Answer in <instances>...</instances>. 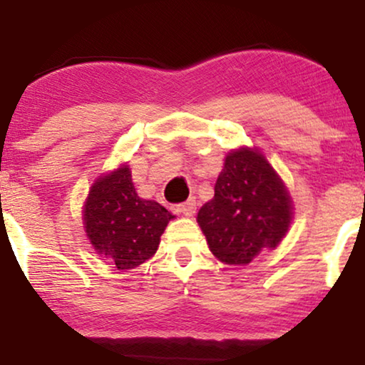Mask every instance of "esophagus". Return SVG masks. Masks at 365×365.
<instances>
[{
	"instance_id": "1",
	"label": "esophagus",
	"mask_w": 365,
	"mask_h": 365,
	"mask_svg": "<svg viewBox=\"0 0 365 365\" xmlns=\"http://www.w3.org/2000/svg\"><path fill=\"white\" fill-rule=\"evenodd\" d=\"M195 210H197V202L193 200V198H188L187 202L177 205V212L183 213V215H187V217H192L193 213H195Z\"/></svg>"
}]
</instances>
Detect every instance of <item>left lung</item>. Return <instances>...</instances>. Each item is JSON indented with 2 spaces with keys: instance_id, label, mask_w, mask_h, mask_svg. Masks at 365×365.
<instances>
[{
  "instance_id": "1",
  "label": "left lung",
  "mask_w": 365,
  "mask_h": 365,
  "mask_svg": "<svg viewBox=\"0 0 365 365\" xmlns=\"http://www.w3.org/2000/svg\"><path fill=\"white\" fill-rule=\"evenodd\" d=\"M197 222L218 260L247 265L284 239L292 200L264 155L242 147L225 157L215 195L198 210Z\"/></svg>"
}]
</instances>
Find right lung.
Instances as JSON below:
<instances>
[{
    "instance_id": "right-lung-1",
    "label": "right lung",
    "mask_w": 365,
    "mask_h": 365,
    "mask_svg": "<svg viewBox=\"0 0 365 365\" xmlns=\"http://www.w3.org/2000/svg\"><path fill=\"white\" fill-rule=\"evenodd\" d=\"M170 218L173 215L160 203L138 197L128 165L96 180L83 207L86 237L118 270L135 269L153 257Z\"/></svg>"
}]
</instances>
